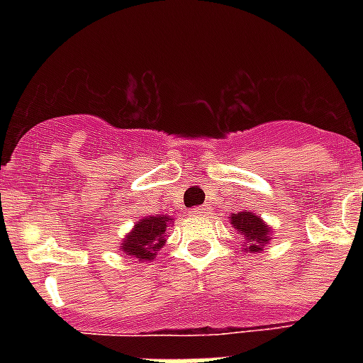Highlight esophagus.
<instances>
[{
  "label": "esophagus",
  "mask_w": 363,
  "mask_h": 363,
  "mask_svg": "<svg viewBox=\"0 0 363 363\" xmlns=\"http://www.w3.org/2000/svg\"><path fill=\"white\" fill-rule=\"evenodd\" d=\"M207 213H209V207H207V205H199V207L190 209V215L192 216H205Z\"/></svg>",
  "instance_id": "34e87169"
}]
</instances>
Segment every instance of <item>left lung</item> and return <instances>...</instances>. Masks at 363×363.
I'll return each mask as SVG.
<instances>
[{"label": "left lung", "instance_id": "obj_1", "mask_svg": "<svg viewBox=\"0 0 363 363\" xmlns=\"http://www.w3.org/2000/svg\"><path fill=\"white\" fill-rule=\"evenodd\" d=\"M230 224H233V228L238 230L239 235L247 239L248 245H245V250H250V252L264 250V247L271 239V228L258 215L248 213V211L233 213L230 216Z\"/></svg>", "mask_w": 363, "mask_h": 363}]
</instances>
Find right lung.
Listing matches in <instances>:
<instances>
[{"instance_id": "1", "label": "right lung", "mask_w": 363, "mask_h": 363, "mask_svg": "<svg viewBox=\"0 0 363 363\" xmlns=\"http://www.w3.org/2000/svg\"><path fill=\"white\" fill-rule=\"evenodd\" d=\"M173 218L165 215L147 216L135 222V226L122 242V252H125L130 258H137L139 262H150L156 258V252L164 247L165 230L169 226Z\"/></svg>"}]
</instances>
